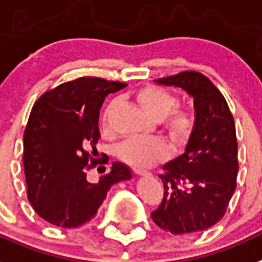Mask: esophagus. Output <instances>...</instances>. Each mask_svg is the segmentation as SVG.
<instances>
[{
  "label": "esophagus",
  "instance_id": "34e87169",
  "mask_svg": "<svg viewBox=\"0 0 262 262\" xmlns=\"http://www.w3.org/2000/svg\"><path fill=\"white\" fill-rule=\"evenodd\" d=\"M134 172H135V174H138V175H146V174H148V172H147L146 170H142V168H138V167L134 168Z\"/></svg>",
  "mask_w": 262,
  "mask_h": 262
}]
</instances>
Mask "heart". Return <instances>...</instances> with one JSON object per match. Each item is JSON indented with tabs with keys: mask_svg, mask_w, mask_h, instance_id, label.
<instances>
[{
	"mask_svg": "<svg viewBox=\"0 0 262 262\" xmlns=\"http://www.w3.org/2000/svg\"><path fill=\"white\" fill-rule=\"evenodd\" d=\"M135 99L147 116L162 122L175 143H185L194 128V119L187 111L177 110L178 97L157 85H147L136 92ZM116 107L111 101L104 110L101 127L108 129V120ZM119 159L134 167H147L163 161L168 155L167 144L157 138H128L116 150Z\"/></svg>",
	"mask_w": 262,
	"mask_h": 262,
	"instance_id": "obj_1",
	"label": "heart"
}]
</instances>
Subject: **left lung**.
<instances>
[{
  "label": "left lung",
  "instance_id": "1",
  "mask_svg": "<svg viewBox=\"0 0 262 262\" xmlns=\"http://www.w3.org/2000/svg\"><path fill=\"white\" fill-rule=\"evenodd\" d=\"M194 97L195 123L181 157L163 166L165 194L152 221L172 234L206 230L222 220L237 187V136L224 95L205 75L183 71L155 80Z\"/></svg>",
  "mask_w": 262,
  "mask_h": 262
}]
</instances>
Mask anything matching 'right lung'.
<instances>
[{"mask_svg":"<svg viewBox=\"0 0 262 262\" xmlns=\"http://www.w3.org/2000/svg\"><path fill=\"white\" fill-rule=\"evenodd\" d=\"M124 87L120 81L79 77L48 90L34 103L24 133V170L28 200L49 224L66 229L87 224L111 186L133 177L120 162L97 182L87 177L108 162L107 155L96 158L101 104Z\"/></svg>","mask_w":262,"mask_h":262,"instance_id":"1","label":"right lung"}]
</instances>
